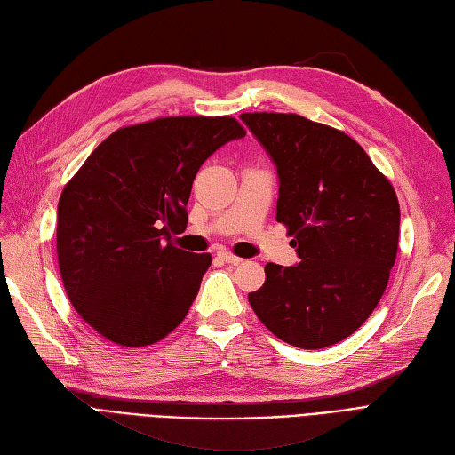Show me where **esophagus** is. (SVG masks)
Instances as JSON below:
<instances>
[{
	"label": "esophagus",
	"instance_id": "34e87169",
	"mask_svg": "<svg viewBox=\"0 0 455 455\" xmlns=\"http://www.w3.org/2000/svg\"><path fill=\"white\" fill-rule=\"evenodd\" d=\"M218 257L224 262H229V265H239V262H241V259L234 253H229V251H220Z\"/></svg>",
	"mask_w": 455,
	"mask_h": 455
}]
</instances>
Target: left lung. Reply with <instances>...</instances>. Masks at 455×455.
Listing matches in <instances>:
<instances>
[{"label":"left lung","mask_w":455,"mask_h":455,"mask_svg":"<svg viewBox=\"0 0 455 455\" xmlns=\"http://www.w3.org/2000/svg\"><path fill=\"white\" fill-rule=\"evenodd\" d=\"M275 161L276 220L299 262H268L249 304L272 335L315 350L350 337L386 291L399 245V200L358 142L294 113H243Z\"/></svg>","instance_id":"1"}]
</instances>
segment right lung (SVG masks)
<instances>
[{"instance_id":"right-lung-1","label":"right lung","mask_w":455,"mask_h":455,"mask_svg":"<svg viewBox=\"0 0 455 455\" xmlns=\"http://www.w3.org/2000/svg\"><path fill=\"white\" fill-rule=\"evenodd\" d=\"M245 130L231 116H165L103 140L58 202L60 275L74 309L100 337L148 347L180 325L208 253L173 245L200 165Z\"/></svg>"}]
</instances>
